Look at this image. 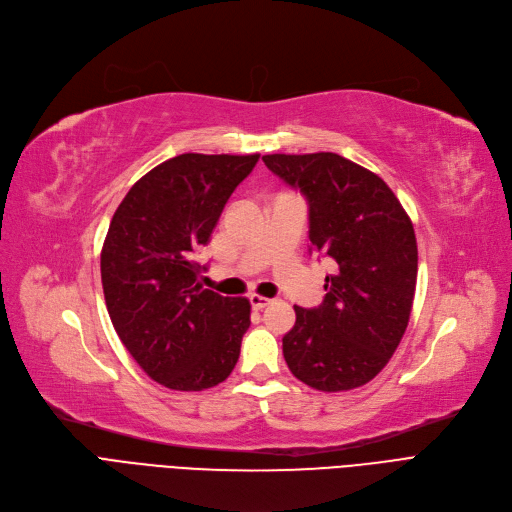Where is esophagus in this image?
Returning a JSON list of instances; mask_svg holds the SVG:
<instances>
[{"instance_id":"34e87169","label":"esophagus","mask_w":512,"mask_h":512,"mask_svg":"<svg viewBox=\"0 0 512 512\" xmlns=\"http://www.w3.org/2000/svg\"><path fill=\"white\" fill-rule=\"evenodd\" d=\"M273 300H269V298H264V296H258V294H254V296H250V304H252V308L254 310H262V308H266L269 306Z\"/></svg>"}]
</instances>
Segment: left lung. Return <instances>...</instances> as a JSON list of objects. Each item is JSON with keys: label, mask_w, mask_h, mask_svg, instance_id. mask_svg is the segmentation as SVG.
<instances>
[{"label": "left lung", "mask_w": 512, "mask_h": 512, "mask_svg": "<svg viewBox=\"0 0 512 512\" xmlns=\"http://www.w3.org/2000/svg\"><path fill=\"white\" fill-rule=\"evenodd\" d=\"M269 170L308 200L310 252L335 260L325 300L294 306L289 371L321 392L369 383L396 352L417 287V237L381 177L333 152L269 154Z\"/></svg>", "instance_id": "obj_1"}]
</instances>
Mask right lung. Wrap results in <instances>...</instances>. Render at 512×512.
<instances>
[{"label":"right lung","instance_id":"add662e5","mask_svg":"<svg viewBox=\"0 0 512 512\" xmlns=\"http://www.w3.org/2000/svg\"><path fill=\"white\" fill-rule=\"evenodd\" d=\"M258 158L175 156L143 175L112 216L102 248L108 314L135 362L168 389L202 392L235 369L250 302L204 289L193 256Z\"/></svg>","mask_w":512,"mask_h":512}]
</instances>
